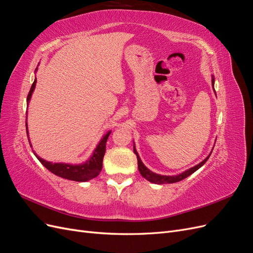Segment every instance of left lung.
<instances>
[{
    "instance_id": "8db88e82",
    "label": "left lung",
    "mask_w": 253,
    "mask_h": 253,
    "mask_svg": "<svg viewBox=\"0 0 253 253\" xmlns=\"http://www.w3.org/2000/svg\"><path fill=\"white\" fill-rule=\"evenodd\" d=\"M212 85H214V79H212ZM134 153L137 156V163H138V170L140 172V174L143 176V177L145 179H148L149 181L153 182V183H158V185H164V183H173V182H177V181H180L182 179L187 178L188 176H190L192 173H194L196 170L200 169V168L202 166H204L206 164L207 160H208V158L210 157V155L207 157L205 160H203V162L201 164H198L197 166L191 168V169L182 172L181 174L179 175H176V176H166V175H159V174H155L153 173L152 171H150L147 167H145L142 162L140 160L139 156H138V153H137L135 147H134Z\"/></svg>"
}]
</instances>
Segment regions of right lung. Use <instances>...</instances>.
Wrapping results in <instances>:
<instances>
[{"mask_svg":"<svg viewBox=\"0 0 253 253\" xmlns=\"http://www.w3.org/2000/svg\"><path fill=\"white\" fill-rule=\"evenodd\" d=\"M36 82H37V79H35L32 87H30V90H29L28 96H27V103L29 102L30 97H32V94L35 89ZM27 134H28V132H27ZM110 134H111V132H109L103 137L101 141L99 142V144L97 145L93 156H91L90 159L87 160V162L83 165L73 166V165H68V164H52V163L46 162V160L40 158L37 154H36V156L47 170H49L51 173H53L57 176H60V177L70 179V180H75V181H86V180H89L91 178L96 177V176L100 173V171L102 169V160H103V156L105 154V144H106V141H108Z\"/></svg>","mask_w":253,"mask_h":253,"instance_id":"obj_1","label":"right lung"}]
</instances>
